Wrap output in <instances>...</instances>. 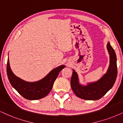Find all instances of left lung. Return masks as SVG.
Wrapping results in <instances>:
<instances>
[{
	"label": "left lung",
	"mask_w": 123,
	"mask_h": 123,
	"mask_svg": "<svg viewBox=\"0 0 123 123\" xmlns=\"http://www.w3.org/2000/svg\"><path fill=\"white\" fill-rule=\"evenodd\" d=\"M110 55V65L107 72L103 76L94 82L81 84L78 74L73 69L71 79V86L74 93L79 98L87 100H96L102 98L115 84L117 78V58L115 52L110 42L107 44Z\"/></svg>",
	"instance_id": "1"
}]
</instances>
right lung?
Here are the masks:
<instances>
[{
    "instance_id": "right-lung-1",
    "label": "right lung",
    "mask_w": 123,
    "mask_h": 123,
    "mask_svg": "<svg viewBox=\"0 0 123 123\" xmlns=\"http://www.w3.org/2000/svg\"><path fill=\"white\" fill-rule=\"evenodd\" d=\"M65 67L64 65L57 67L41 80L34 82H29L18 78L13 73L11 69L8 57L7 73L10 84L20 95L26 99L35 100L44 98L49 93L59 72Z\"/></svg>"
}]
</instances>
